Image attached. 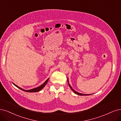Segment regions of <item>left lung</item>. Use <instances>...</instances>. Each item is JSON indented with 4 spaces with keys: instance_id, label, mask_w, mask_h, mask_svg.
<instances>
[{
    "instance_id": "8db88e82",
    "label": "left lung",
    "mask_w": 121,
    "mask_h": 121,
    "mask_svg": "<svg viewBox=\"0 0 121 121\" xmlns=\"http://www.w3.org/2000/svg\"><path fill=\"white\" fill-rule=\"evenodd\" d=\"M67 80H68V84H69V87H70V88H71V90H72L73 91V92H74L75 94H77V95H80V96H86V95H91V94H82V93H78V92H76V91H75L74 89H72V87L71 86V85H70V84H69V80H68V78L67 79Z\"/></svg>"
}]
</instances>
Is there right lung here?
I'll return each instance as SVG.
<instances>
[{"instance_id": "obj_1", "label": "right lung", "mask_w": 121, "mask_h": 121, "mask_svg": "<svg viewBox=\"0 0 121 121\" xmlns=\"http://www.w3.org/2000/svg\"><path fill=\"white\" fill-rule=\"evenodd\" d=\"M48 80H49V78H48V79L46 80V81L43 84H42L41 86H39V87H37V88H33V89H30V90H24V89H22V88L19 87L18 86H17L16 85H15V84H14L13 83V84H14L16 87H17V88H18L19 89H21V90H23V91H25V92H38V91H40V90H41L45 86L46 84H47V82L48 81Z\"/></svg>"}]
</instances>
